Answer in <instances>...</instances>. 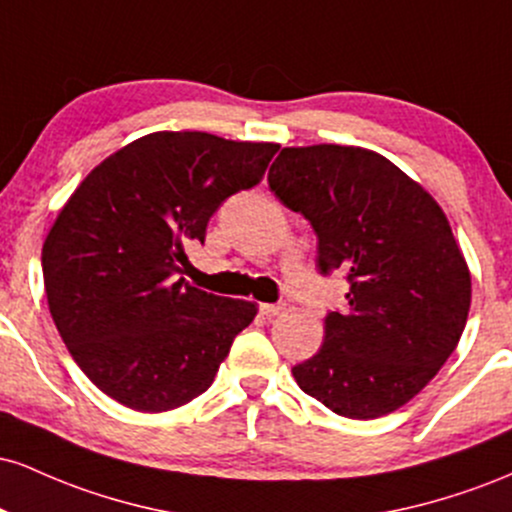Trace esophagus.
I'll list each match as a JSON object with an SVG mask.
<instances>
[{"label":"esophagus","mask_w":512,"mask_h":512,"mask_svg":"<svg viewBox=\"0 0 512 512\" xmlns=\"http://www.w3.org/2000/svg\"><path fill=\"white\" fill-rule=\"evenodd\" d=\"M260 310H262V315L274 317V315L284 313V305H281V303H262V305H260Z\"/></svg>","instance_id":"obj_1"}]
</instances>
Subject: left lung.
I'll list each match as a JSON object with an SVG mask.
<instances>
[{
	"label": "left lung",
	"instance_id": "left-lung-1",
	"mask_svg": "<svg viewBox=\"0 0 512 512\" xmlns=\"http://www.w3.org/2000/svg\"><path fill=\"white\" fill-rule=\"evenodd\" d=\"M269 187L317 236V269H342L346 310L293 366L305 395L346 419H378L431 383L460 342L472 276L443 209L395 163L361 146L281 149Z\"/></svg>",
	"mask_w": 512,
	"mask_h": 512
}]
</instances>
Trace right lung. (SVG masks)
<instances>
[{"label":"right lung","mask_w":512,"mask_h":512,"mask_svg":"<svg viewBox=\"0 0 512 512\" xmlns=\"http://www.w3.org/2000/svg\"><path fill=\"white\" fill-rule=\"evenodd\" d=\"M279 151L207 132H154L86 175L43 245L50 315L98 390L168 411L214 383L257 303L187 284L185 248L204 243L221 202L262 180Z\"/></svg>","instance_id":"1"}]
</instances>
